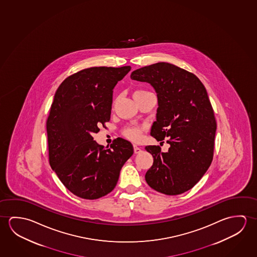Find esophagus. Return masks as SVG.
Instances as JSON below:
<instances>
[{
  "mask_svg": "<svg viewBox=\"0 0 257 257\" xmlns=\"http://www.w3.org/2000/svg\"><path fill=\"white\" fill-rule=\"evenodd\" d=\"M133 147H134L135 154H139V153L141 152V148H140V147H137L136 145H134V146H133Z\"/></svg>",
  "mask_w": 257,
  "mask_h": 257,
  "instance_id": "esophagus-1",
  "label": "esophagus"
}]
</instances>
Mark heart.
<instances>
[{
  "mask_svg": "<svg viewBox=\"0 0 257 257\" xmlns=\"http://www.w3.org/2000/svg\"><path fill=\"white\" fill-rule=\"evenodd\" d=\"M147 93V91L144 90H138L134 93V96L139 95V94H145ZM144 131V127L138 125H131L127 126L122 131V135L126 139L131 140L132 142H138L141 139L142 132Z\"/></svg>",
  "mask_w": 257,
  "mask_h": 257,
  "instance_id": "b5f03b06",
  "label": "heart"
}]
</instances>
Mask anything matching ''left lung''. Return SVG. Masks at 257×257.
<instances>
[{
    "instance_id": "1",
    "label": "left lung",
    "mask_w": 257,
    "mask_h": 257,
    "mask_svg": "<svg viewBox=\"0 0 257 257\" xmlns=\"http://www.w3.org/2000/svg\"><path fill=\"white\" fill-rule=\"evenodd\" d=\"M131 78L155 88L158 109L150 134L158 141L168 139L171 146L167 153L158 146L146 147L154 157L146 181L168 196L188 191L213 158L217 125L205 87L195 74L167 62L136 69Z\"/></svg>"
}]
</instances>
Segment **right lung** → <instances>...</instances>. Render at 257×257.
<instances>
[{"instance_id":"right-lung-1","label":"right lung","mask_w":257,"mask_h":257,"mask_svg":"<svg viewBox=\"0 0 257 257\" xmlns=\"http://www.w3.org/2000/svg\"><path fill=\"white\" fill-rule=\"evenodd\" d=\"M131 69H82L64 79L54 94L46 121L50 165L61 183L83 199H98L112 191L134 153L125 139H114L104 148L92 137L110 120L112 90Z\"/></svg>"}]
</instances>
